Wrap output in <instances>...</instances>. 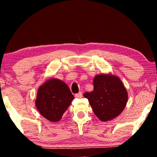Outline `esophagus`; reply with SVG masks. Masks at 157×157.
<instances>
[{"label":"esophagus","instance_id":"34e87169","mask_svg":"<svg viewBox=\"0 0 157 157\" xmlns=\"http://www.w3.org/2000/svg\"><path fill=\"white\" fill-rule=\"evenodd\" d=\"M75 98H81L82 97V92H79L78 94H75Z\"/></svg>","mask_w":157,"mask_h":157}]
</instances>
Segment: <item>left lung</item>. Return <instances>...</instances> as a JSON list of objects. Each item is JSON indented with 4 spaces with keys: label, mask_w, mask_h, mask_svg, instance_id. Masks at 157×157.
I'll list each match as a JSON object with an SVG mask.
<instances>
[{
    "label": "left lung",
    "mask_w": 157,
    "mask_h": 157,
    "mask_svg": "<svg viewBox=\"0 0 157 157\" xmlns=\"http://www.w3.org/2000/svg\"><path fill=\"white\" fill-rule=\"evenodd\" d=\"M94 91L85 93L95 115L101 121L113 120L125 108L128 94L123 82L111 73L99 74L94 79Z\"/></svg>",
    "instance_id": "left-lung-1"
}]
</instances>
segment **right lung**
<instances>
[{
	"mask_svg": "<svg viewBox=\"0 0 157 157\" xmlns=\"http://www.w3.org/2000/svg\"><path fill=\"white\" fill-rule=\"evenodd\" d=\"M74 96L64 82L50 78L39 87L35 106L41 115L53 123L59 121Z\"/></svg>",
	"mask_w": 157,
	"mask_h": 157,
	"instance_id": "right-lung-1",
	"label": "right lung"
}]
</instances>
